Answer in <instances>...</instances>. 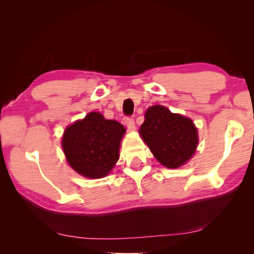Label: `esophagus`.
<instances>
[{
    "mask_svg": "<svg viewBox=\"0 0 254 254\" xmlns=\"http://www.w3.org/2000/svg\"><path fill=\"white\" fill-rule=\"evenodd\" d=\"M126 124H127V128L130 131L135 130V122H134V120H133L132 118H127Z\"/></svg>",
    "mask_w": 254,
    "mask_h": 254,
    "instance_id": "34e87169",
    "label": "esophagus"
}]
</instances>
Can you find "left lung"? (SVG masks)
<instances>
[{
  "label": "left lung",
  "mask_w": 254,
  "mask_h": 254,
  "mask_svg": "<svg viewBox=\"0 0 254 254\" xmlns=\"http://www.w3.org/2000/svg\"><path fill=\"white\" fill-rule=\"evenodd\" d=\"M138 133L155 158L172 169L190 160L198 143L197 128L191 119L159 105L148 108Z\"/></svg>",
  "instance_id": "obj_1"
}]
</instances>
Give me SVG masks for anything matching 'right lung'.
<instances>
[{
  "mask_svg": "<svg viewBox=\"0 0 254 254\" xmlns=\"http://www.w3.org/2000/svg\"><path fill=\"white\" fill-rule=\"evenodd\" d=\"M124 133L121 123L106 120L99 112H89L64 131L61 143L68 165L90 179L106 177L119 159Z\"/></svg>",
  "mask_w": 254,
  "mask_h": 254,
  "instance_id": "right-lung-1",
  "label": "right lung"
}]
</instances>
